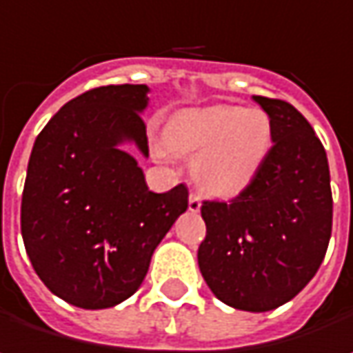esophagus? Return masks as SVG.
<instances>
[{"label": "esophagus", "mask_w": 353, "mask_h": 353, "mask_svg": "<svg viewBox=\"0 0 353 353\" xmlns=\"http://www.w3.org/2000/svg\"><path fill=\"white\" fill-rule=\"evenodd\" d=\"M200 196L198 194H190V200H188V208H190V212H198L200 210Z\"/></svg>", "instance_id": "obj_1"}]
</instances>
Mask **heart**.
Masks as SVG:
<instances>
[{
	"label": "heart",
	"instance_id": "heart-1",
	"mask_svg": "<svg viewBox=\"0 0 353 353\" xmlns=\"http://www.w3.org/2000/svg\"><path fill=\"white\" fill-rule=\"evenodd\" d=\"M163 139L172 153L194 157L192 176L204 192L229 198L243 192L263 165L272 120L261 108H192L170 118Z\"/></svg>",
	"mask_w": 353,
	"mask_h": 353
}]
</instances>
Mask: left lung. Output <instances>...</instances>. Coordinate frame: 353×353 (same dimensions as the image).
<instances>
[{"label":"left lung","mask_w":353,"mask_h":353,"mask_svg":"<svg viewBox=\"0 0 353 353\" xmlns=\"http://www.w3.org/2000/svg\"><path fill=\"white\" fill-rule=\"evenodd\" d=\"M272 120V149L231 202H202L198 265L219 301L263 313L292 301L317 274L331 237L333 198L325 149L284 100L253 96Z\"/></svg>","instance_id":"8db88e82"}]
</instances>
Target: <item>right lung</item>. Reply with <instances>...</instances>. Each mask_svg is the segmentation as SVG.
Instances as JSON below:
<instances>
[{
    "instance_id": "1",
    "label": "right lung",
    "mask_w": 353,
    "mask_h": 353,
    "mask_svg": "<svg viewBox=\"0 0 353 353\" xmlns=\"http://www.w3.org/2000/svg\"><path fill=\"white\" fill-rule=\"evenodd\" d=\"M147 85H104L61 108L36 137L22 237L44 286L79 309H108L143 284L151 255L188 208V188H147Z\"/></svg>"
}]
</instances>
